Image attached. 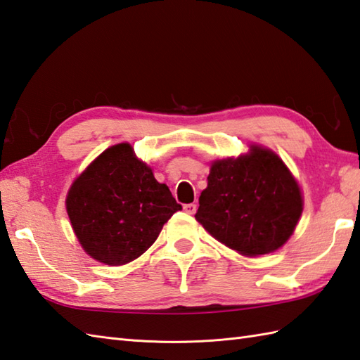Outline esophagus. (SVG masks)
I'll return each mask as SVG.
<instances>
[{"label": "esophagus", "mask_w": 360, "mask_h": 360, "mask_svg": "<svg viewBox=\"0 0 360 360\" xmlns=\"http://www.w3.org/2000/svg\"><path fill=\"white\" fill-rule=\"evenodd\" d=\"M183 211H185V212L189 214V215H193V214H195V211H197V205H195V203H188V205L183 206Z\"/></svg>", "instance_id": "esophagus-1"}]
</instances>
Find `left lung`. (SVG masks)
I'll return each mask as SVG.
<instances>
[{"instance_id": "8db88e82", "label": "left lung", "mask_w": 360, "mask_h": 360, "mask_svg": "<svg viewBox=\"0 0 360 360\" xmlns=\"http://www.w3.org/2000/svg\"><path fill=\"white\" fill-rule=\"evenodd\" d=\"M195 220L243 257L277 251L303 211L297 179L273 149L251 143L237 157L211 162Z\"/></svg>"}]
</instances>
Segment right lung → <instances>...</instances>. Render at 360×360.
I'll use <instances>...</instances> for the list:
<instances>
[{
  "mask_svg": "<svg viewBox=\"0 0 360 360\" xmlns=\"http://www.w3.org/2000/svg\"><path fill=\"white\" fill-rule=\"evenodd\" d=\"M181 210L153 167L118 143L92 160L72 181L66 211L84 252L103 265L122 266L148 251L165 223Z\"/></svg>",
  "mask_w": 360,
  "mask_h": 360,
  "instance_id": "add662e5",
  "label": "right lung"
}]
</instances>
